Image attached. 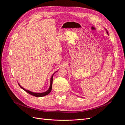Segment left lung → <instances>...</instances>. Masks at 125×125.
Returning a JSON list of instances; mask_svg holds the SVG:
<instances>
[{
    "label": "left lung",
    "instance_id": "left-lung-1",
    "mask_svg": "<svg viewBox=\"0 0 125 125\" xmlns=\"http://www.w3.org/2000/svg\"><path fill=\"white\" fill-rule=\"evenodd\" d=\"M105 30H106V32H107V34H108V32H107V30L105 29Z\"/></svg>",
    "mask_w": 125,
    "mask_h": 125
}]
</instances>
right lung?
Listing matches in <instances>:
<instances>
[{"label": "right lung", "instance_id": "add662e5", "mask_svg": "<svg viewBox=\"0 0 125 125\" xmlns=\"http://www.w3.org/2000/svg\"><path fill=\"white\" fill-rule=\"evenodd\" d=\"M57 71H56V72H57ZM54 74H55V73L52 75V76H51V77L50 86L49 89L47 91L45 92H43V93H34V92H31V91H30L27 90H26V89H25L24 88H23V87H22L20 86V84L19 83H18V84H19V86L21 87V88H22L23 90H24V91H25L26 92H27V93H29V94H30V95H33V96H35V97H43V96H46V95H48V94L51 92V91L52 89V78H53V75H54Z\"/></svg>", "mask_w": 125, "mask_h": 125}]
</instances>
